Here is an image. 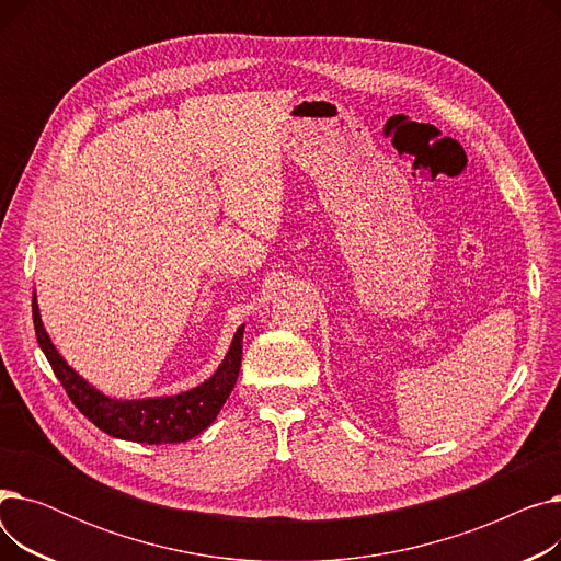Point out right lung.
Here are the masks:
<instances>
[{"label":"right lung","mask_w":561,"mask_h":561,"mask_svg":"<svg viewBox=\"0 0 561 561\" xmlns=\"http://www.w3.org/2000/svg\"><path fill=\"white\" fill-rule=\"evenodd\" d=\"M32 311L38 345L45 352V357L58 381L64 385L66 393L88 421L115 438L152 446L182 444V440L197 436L216 421L225 400L229 398L236 385V379H239L245 325L236 330L222 364L209 379H204L199 387L163 398L117 400L104 396L93 385H88V381L58 355V350L54 347L49 334L43 328L41 309L36 305V293Z\"/></svg>","instance_id":"add662e5"}]
</instances>
